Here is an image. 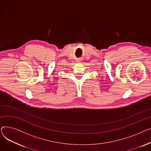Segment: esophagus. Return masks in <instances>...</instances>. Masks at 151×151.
<instances>
[{"mask_svg":"<svg viewBox=\"0 0 151 151\" xmlns=\"http://www.w3.org/2000/svg\"><path fill=\"white\" fill-rule=\"evenodd\" d=\"M81 60V59H77V60H76V61H77V62H79Z\"/></svg>","mask_w":151,"mask_h":151,"instance_id":"esophagus-1","label":"esophagus"}]
</instances>
